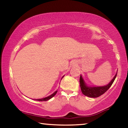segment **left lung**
<instances>
[{"mask_svg": "<svg viewBox=\"0 0 128 128\" xmlns=\"http://www.w3.org/2000/svg\"><path fill=\"white\" fill-rule=\"evenodd\" d=\"M117 74L114 77L112 81L109 84L104 86H100V87H88L85 85L83 79L81 76L80 78V88H81V92L82 94L91 98H97L101 96L104 93H105L109 89L111 85L114 82L116 77Z\"/></svg>", "mask_w": 128, "mask_h": 128, "instance_id": "8db88e82", "label": "left lung"}]
</instances>
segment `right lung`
Instances as JSON below:
<instances>
[{"label": "right lung", "mask_w": 128, "mask_h": 128, "mask_svg": "<svg viewBox=\"0 0 128 128\" xmlns=\"http://www.w3.org/2000/svg\"><path fill=\"white\" fill-rule=\"evenodd\" d=\"M57 92H58V91H56L55 92H54L51 95H50V96H47V97H46V98H42V99H36V100H38V101H47V100H49V99H50L51 98H52L54 96H55V94H56V93H57Z\"/></svg>", "instance_id": "1"}]
</instances>
